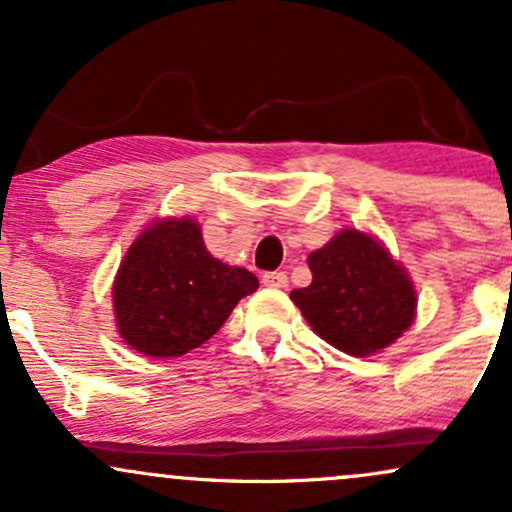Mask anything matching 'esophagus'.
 <instances>
[{
  "instance_id": "1",
  "label": "esophagus",
  "mask_w": 512,
  "mask_h": 512,
  "mask_svg": "<svg viewBox=\"0 0 512 512\" xmlns=\"http://www.w3.org/2000/svg\"><path fill=\"white\" fill-rule=\"evenodd\" d=\"M262 284L267 286V289H286V286H289V276L284 272H269L262 276Z\"/></svg>"
}]
</instances>
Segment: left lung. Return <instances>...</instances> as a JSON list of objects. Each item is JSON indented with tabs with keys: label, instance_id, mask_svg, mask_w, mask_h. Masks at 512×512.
Here are the masks:
<instances>
[{
	"label": "left lung",
	"instance_id": "obj_1",
	"mask_svg": "<svg viewBox=\"0 0 512 512\" xmlns=\"http://www.w3.org/2000/svg\"><path fill=\"white\" fill-rule=\"evenodd\" d=\"M313 281L291 291L320 339L349 356H373L395 344L416 317L414 281L370 233L342 228L308 255Z\"/></svg>",
	"mask_w": 512,
	"mask_h": 512
}]
</instances>
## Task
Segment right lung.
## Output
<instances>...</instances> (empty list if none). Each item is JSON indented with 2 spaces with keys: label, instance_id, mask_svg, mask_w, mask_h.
I'll return each mask as SVG.
<instances>
[{
  "label": "right lung",
  "instance_id": "add662e5",
  "mask_svg": "<svg viewBox=\"0 0 512 512\" xmlns=\"http://www.w3.org/2000/svg\"><path fill=\"white\" fill-rule=\"evenodd\" d=\"M257 286L248 269L211 255L192 216L158 219L134 238L115 274L117 334L144 356H182L214 337Z\"/></svg>",
  "mask_w": 512,
  "mask_h": 512
}]
</instances>
